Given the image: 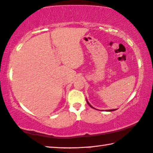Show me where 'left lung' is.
Here are the masks:
<instances>
[{
	"label": "left lung",
	"instance_id": "8db88e82",
	"mask_svg": "<svg viewBox=\"0 0 153 153\" xmlns=\"http://www.w3.org/2000/svg\"><path fill=\"white\" fill-rule=\"evenodd\" d=\"M87 102H88V100H87ZM88 105H90V106L91 107V108H93V109H94V108L92 106H91V105L90 104V103H89L88 102ZM114 110H116V109H111V110H109V111H114Z\"/></svg>",
	"mask_w": 153,
	"mask_h": 153
}]
</instances>
